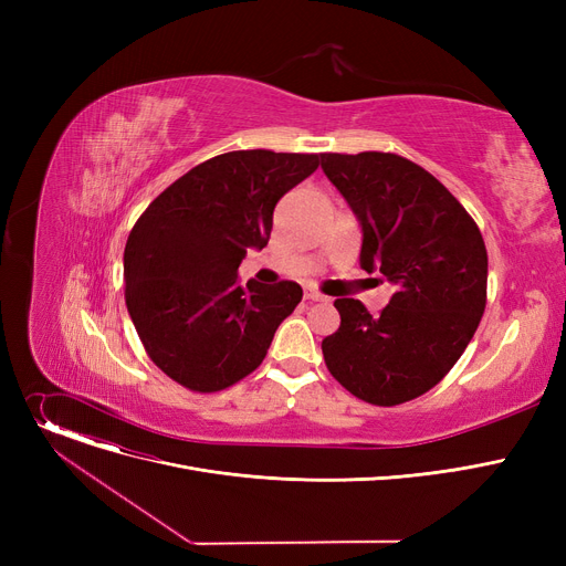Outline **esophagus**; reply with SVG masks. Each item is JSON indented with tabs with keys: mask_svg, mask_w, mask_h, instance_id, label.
I'll return each instance as SVG.
<instances>
[{
	"mask_svg": "<svg viewBox=\"0 0 566 566\" xmlns=\"http://www.w3.org/2000/svg\"><path fill=\"white\" fill-rule=\"evenodd\" d=\"M305 301L318 303V301H328V298H325V295H323V293H318L316 289H305Z\"/></svg>",
	"mask_w": 566,
	"mask_h": 566,
	"instance_id": "34e87169",
	"label": "esophagus"
}]
</instances>
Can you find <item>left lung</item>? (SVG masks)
<instances>
[{
    "label": "left lung",
    "instance_id": "left-lung-1",
    "mask_svg": "<svg viewBox=\"0 0 566 566\" xmlns=\"http://www.w3.org/2000/svg\"><path fill=\"white\" fill-rule=\"evenodd\" d=\"M321 169L363 227L360 265L395 284L371 316L337 298V333L321 348L344 388L374 406L429 392L470 344L486 307L480 227L436 176L397 154H323Z\"/></svg>",
    "mask_w": 566,
    "mask_h": 566
}]
</instances>
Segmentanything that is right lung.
Segmentation results:
<instances>
[{"label":"right lung","instance_id":"1","mask_svg":"<svg viewBox=\"0 0 566 566\" xmlns=\"http://www.w3.org/2000/svg\"><path fill=\"white\" fill-rule=\"evenodd\" d=\"M316 167V154H222L135 222L124 252L128 314L148 358L184 388L218 392L252 374L303 301L295 282L241 286L238 265L268 245L277 201Z\"/></svg>","mask_w":566,"mask_h":566}]
</instances>
